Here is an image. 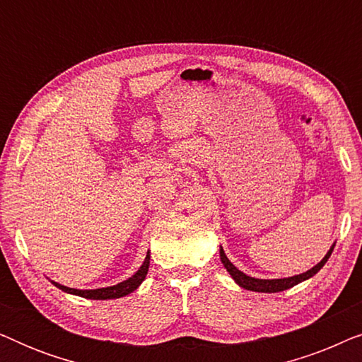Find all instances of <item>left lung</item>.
Segmentation results:
<instances>
[{
	"label": "left lung",
	"mask_w": 362,
	"mask_h": 362,
	"mask_svg": "<svg viewBox=\"0 0 362 362\" xmlns=\"http://www.w3.org/2000/svg\"><path fill=\"white\" fill-rule=\"evenodd\" d=\"M334 245L331 247L328 254L325 255V259L320 262L318 265H315L313 269H310L308 272H305V274H300V275H295V276H290V279H275V280H260V279H254V276H249L245 275L244 272H240L239 269H235L234 265H232V262L227 259V255L224 254V250L221 249V260L224 267L227 269V272L232 275V279H234L237 284H239L242 288L245 290H252V291H262V293H276V291H284V290H288L291 286L298 285L300 281H303L306 279H310V276H313L315 274H318V270L323 267L326 262H328L331 252H333Z\"/></svg>",
	"instance_id": "left-lung-1"
}]
</instances>
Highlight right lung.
Instances as JSON below:
<instances>
[{
  "label": "right lung",
  "mask_w": 362,
  "mask_h": 362,
  "mask_svg": "<svg viewBox=\"0 0 362 362\" xmlns=\"http://www.w3.org/2000/svg\"><path fill=\"white\" fill-rule=\"evenodd\" d=\"M148 267H150V254H146L145 257V262H143V265L138 269V272L130 279L122 281V284L118 285H113V286H107V288H97V290H77V288H69V286H64V285H59L56 281H52L54 285L57 286V288H61L62 291H67V293H72V295H78V296H83V298H88V300H112V298H120V296H125L128 293H132V291H135L138 286L143 280H145V276L148 274Z\"/></svg>",
  "instance_id": "obj_1"
}]
</instances>
